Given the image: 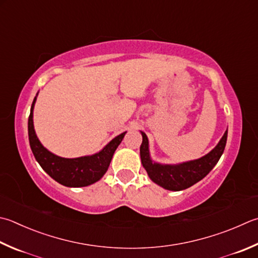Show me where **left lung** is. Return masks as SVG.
<instances>
[{
  "label": "left lung",
  "instance_id": "1",
  "mask_svg": "<svg viewBox=\"0 0 258 258\" xmlns=\"http://www.w3.org/2000/svg\"><path fill=\"white\" fill-rule=\"evenodd\" d=\"M140 134L143 136V143L140 145V158L149 178L165 189L182 191L201 181L216 166L226 147L228 128L220 142L210 153L201 158L179 164H160L154 162L150 157L147 136L143 131H140Z\"/></svg>",
  "mask_w": 258,
  "mask_h": 258
}]
</instances>
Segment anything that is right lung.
I'll return each mask as SVG.
<instances>
[{"label": "right lung", "instance_id": "obj_1", "mask_svg": "<svg viewBox=\"0 0 258 258\" xmlns=\"http://www.w3.org/2000/svg\"><path fill=\"white\" fill-rule=\"evenodd\" d=\"M37 95L33 99L30 115L28 119V135L32 154L39 165L56 182L69 187H83L100 181L108 171L115 149L122 142L127 131L116 136L99 153L93 155L76 158L57 156L43 147L33 127V108H35Z\"/></svg>", "mask_w": 258, "mask_h": 258}]
</instances>
